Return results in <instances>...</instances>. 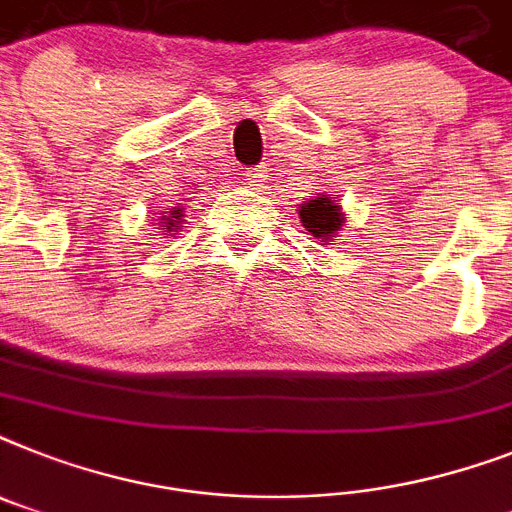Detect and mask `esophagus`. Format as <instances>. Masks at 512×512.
<instances>
[{
    "label": "esophagus",
    "instance_id": "esophagus-1",
    "mask_svg": "<svg viewBox=\"0 0 512 512\" xmlns=\"http://www.w3.org/2000/svg\"><path fill=\"white\" fill-rule=\"evenodd\" d=\"M244 176V181H247L249 186H260L265 181V173H263V168H247L242 173Z\"/></svg>",
    "mask_w": 512,
    "mask_h": 512
}]
</instances>
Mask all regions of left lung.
Here are the masks:
<instances>
[{"mask_svg": "<svg viewBox=\"0 0 512 512\" xmlns=\"http://www.w3.org/2000/svg\"><path fill=\"white\" fill-rule=\"evenodd\" d=\"M299 218H302V226H305L313 236H318V239H328L334 231H339V226H342L344 220L342 213H339L336 199L328 197V194L310 199L307 205H302Z\"/></svg>", "mask_w": 512, "mask_h": 512, "instance_id": "1", "label": "left lung"}]
</instances>
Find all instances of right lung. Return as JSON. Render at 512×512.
Returning a JSON list of instances; mask_svg holds the SVG:
<instances>
[{
  "label": "right lung",
  "mask_w": 512,
  "mask_h": 512,
  "mask_svg": "<svg viewBox=\"0 0 512 512\" xmlns=\"http://www.w3.org/2000/svg\"><path fill=\"white\" fill-rule=\"evenodd\" d=\"M170 218H181V215H178V210H173V215H170ZM168 223H170L168 228H173V220H168ZM176 223H178V220H176Z\"/></svg>",
  "instance_id": "add662e5"
}]
</instances>
